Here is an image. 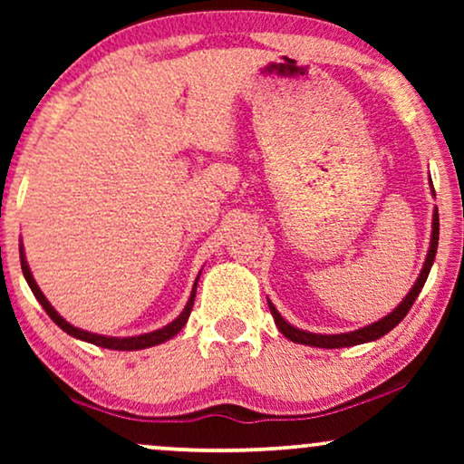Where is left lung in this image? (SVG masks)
<instances>
[{"mask_svg":"<svg viewBox=\"0 0 464 464\" xmlns=\"http://www.w3.org/2000/svg\"><path fill=\"white\" fill-rule=\"evenodd\" d=\"M430 192H433V196H435L433 183H430ZM430 227H433V230H430L429 251H427V257H424L420 275H418L416 283L411 285V289L408 291V295H405L403 300L397 304L392 313L382 316V319L373 321L372 325L354 329V332H346V334H313V332H306V329H300V327L291 325L289 321H285L283 314L278 313L275 304L268 300L270 313H272V316H275V323H276L278 332H281L285 338L291 340V342H297V344H306V346H316V348H346V346L365 344V342H376L378 338H382V335L389 334L392 327H397L399 323L403 321V316L410 313L411 304L416 302L418 294H420L422 287H424V283H427L430 266H433V262H435L437 245H440V213H437V207H435V211H433V224H430Z\"/></svg>","mask_w":464,"mask_h":464,"instance_id":"8db88e82","label":"left lung"}]
</instances>
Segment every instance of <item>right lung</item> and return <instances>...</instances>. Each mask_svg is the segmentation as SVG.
<instances>
[{"label": "right lung", "instance_id": "1", "mask_svg": "<svg viewBox=\"0 0 464 464\" xmlns=\"http://www.w3.org/2000/svg\"><path fill=\"white\" fill-rule=\"evenodd\" d=\"M21 268H23V275H24V281H27V285L31 287V291H34L35 300L42 304V308L46 310L50 319H53L56 325H59L63 332L72 335V338L75 340H82V342H88V344H94V346H101V348H110V351H141V348H150V346H158L162 344V342H167L170 338H175L177 334L181 332L183 327H186V323L189 319V313H192V306H194V297H196V287H198V278H200V272L198 276H196L194 281V287H192V294H189V300L186 304V308L181 310V314L177 316L175 321H170L169 325H164L160 329H154V332H148V334H139V335H129V338H116V335H101V334H92V332H86V329H80L72 325V323L63 319V316L56 313L53 304L48 302V297L42 294V289L37 287L35 278L34 275H31V268L27 264V257H24V246L21 243Z\"/></svg>", "mask_w": 464, "mask_h": 464}]
</instances>
